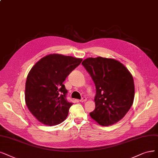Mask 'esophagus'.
<instances>
[{
  "label": "esophagus",
  "mask_w": 158,
  "mask_h": 158,
  "mask_svg": "<svg viewBox=\"0 0 158 158\" xmlns=\"http://www.w3.org/2000/svg\"><path fill=\"white\" fill-rule=\"evenodd\" d=\"M86 97H83L82 98H81V100H80L81 102H86Z\"/></svg>",
  "instance_id": "34e87169"
}]
</instances>
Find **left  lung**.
Here are the masks:
<instances>
[{"instance_id": "1", "label": "left lung", "mask_w": 158, "mask_h": 158, "mask_svg": "<svg viewBox=\"0 0 158 158\" xmlns=\"http://www.w3.org/2000/svg\"><path fill=\"white\" fill-rule=\"evenodd\" d=\"M83 66L96 86L95 109L91 118L103 126L114 124L130 110L135 96L133 79L119 61L99 56L86 58Z\"/></svg>"}]
</instances>
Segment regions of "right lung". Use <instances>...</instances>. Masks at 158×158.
Returning <instances> with one entry per match:
<instances>
[{"label": "right lung", "mask_w": 158, "mask_h": 158, "mask_svg": "<svg viewBox=\"0 0 158 158\" xmlns=\"http://www.w3.org/2000/svg\"><path fill=\"white\" fill-rule=\"evenodd\" d=\"M81 62V58L53 54L41 58L31 69L25 85V102L41 123L51 126L66 118L73 103L66 100L68 90L63 82Z\"/></svg>", "instance_id": "add662e5"}]
</instances>
